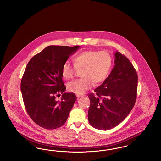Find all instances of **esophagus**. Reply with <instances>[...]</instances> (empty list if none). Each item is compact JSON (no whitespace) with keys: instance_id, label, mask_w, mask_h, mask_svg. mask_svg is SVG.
Returning a JSON list of instances; mask_svg holds the SVG:
<instances>
[{"instance_id":"1","label":"esophagus","mask_w":161,"mask_h":161,"mask_svg":"<svg viewBox=\"0 0 161 161\" xmlns=\"http://www.w3.org/2000/svg\"><path fill=\"white\" fill-rule=\"evenodd\" d=\"M83 95H77V97L78 98H81V97H82Z\"/></svg>"}]
</instances>
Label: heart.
<instances>
[{
  "label": "heart",
  "mask_w": 161,
  "mask_h": 161,
  "mask_svg": "<svg viewBox=\"0 0 161 161\" xmlns=\"http://www.w3.org/2000/svg\"><path fill=\"white\" fill-rule=\"evenodd\" d=\"M74 64L66 60L63 64L61 73L64 78L70 80L74 78L77 69H83V78L77 79L68 84L70 92L77 95H83L95 83L103 82L107 77L112 64V57L106 51H85L74 57Z\"/></svg>",
  "instance_id": "b5f03b06"
}]
</instances>
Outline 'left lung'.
I'll return each mask as SVG.
<instances>
[{
    "mask_svg": "<svg viewBox=\"0 0 161 161\" xmlns=\"http://www.w3.org/2000/svg\"><path fill=\"white\" fill-rule=\"evenodd\" d=\"M115 66L104 81L89 95V122L99 130L117 126L130 114L136 102L138 75L129 60L119 52L115 54Z\"/></svg>",
    "mask_w": 161,
    "mask_h": 161,
    "instance_id": "1",
    "label": "left lung"
}]
</instances>
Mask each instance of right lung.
Returning <instances> with one entry per match:
<instances>
[{
    "instance_id": "add662e5",
    "label": "right lung",
    "mask_w": 161,
    "mask_h": 161,
    "mask_svg": "<svg viewBox=\"0 0 161 161\" xmlns=\"http://www.w3.org/2000/svg\"><path fill=\"white\" fill-rule=\"evenodd\" d=\"M80 46H49L28 62L20 89L28 114L39 126L55 129L66 123L77 97L64 92L61 69ZM62 94L61 101L56 97Z\"/></svg>"
}]
</instances>
